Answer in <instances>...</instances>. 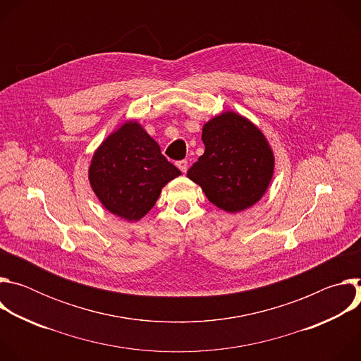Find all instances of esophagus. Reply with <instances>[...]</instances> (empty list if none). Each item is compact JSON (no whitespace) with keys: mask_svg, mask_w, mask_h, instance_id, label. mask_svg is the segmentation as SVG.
Wrapping results in <instances>:
<instances>
[{"mask_svg":"<svg viewBox=\"0 0 361 361\" xmlns=\"http://www.w3.org/2000/svg\"><path fill=\"white\" fill-rule=\"evenodd\" d=\"M177 167L181 170V173H187V167H188V164H187V161L185 160H181V161H178L177 163Z\"/></svg>","mask_w":361,"mask_h":361,"instance_id":"obj_1","label":"esophagus"}]
</instances>
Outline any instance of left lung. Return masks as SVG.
<instances>
[{"label":"left lung","instance_id":"left-lung-1","mask_svg":"<svg viewBox=\"0 0 361 361\" xmlns=\"http://www.w3.org/2000/svg\"><path fill=\"white\" fill-rule=\"evenodd\" d=\"M204 154L187 177L227 213L244 212L266 194L276 167L263 131L235 111H223L202 126Z\"/></svg>","mask_w":361,"mask_h":361}]
</instances>
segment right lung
Listing matches in <instances>:
<instances>
[{"mask_svg":"<svg viewBox=\"0 0 361 361\" xmlns=\"http://www.w3.org/2000/svg\"><path fill=\"white\" fill-rule=\"evenodd\" d=\"M180 174L135 120L126 121L102 141L88 167L90 185L99 202L128 223L141 220L163 187Z\"/></svg>","mask_w":361,"mask_h":361,"instance_id":"obj_1","label":"right lung"}]
</instances>
